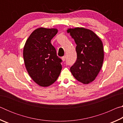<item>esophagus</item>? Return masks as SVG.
Segmentation results:
<instances>
[{
    "mask_svg": "<svg viewBox=\"0 0 123 123\" xmlns=\"http://www.w3.org/2000/svg\"><path fill=\"white\" fill-rule=\"evenodd\" d=\"M62 60L63 61H64L66 60V56H64L62 57Z\"/></svg>",
    "mask_w": 123,
    "mask_h": 123,
    "instance_id": "obj_1",
    "label": "esophagus"
}]
</instances>
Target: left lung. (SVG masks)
<instances>
[{"label": "left lung", "instance_id": "left-lung-1", "mask_svg": "<svg viewBox=\"0 0 123 123\" xmlns=\"http://www.w3.org/2000/svg\"><path fill=\"white\" fill-rule=\"evenodd\" d=\"M76 44L77 59L70 68L77 80L84 84L93 81L100 70L104 61L103 45L94 32L83 28L69 29Z\"/></svg>", "mask_w": 123, "mask_h": 123}]
</instances>
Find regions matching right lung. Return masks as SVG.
Here are the masks:
<instances>
[{
    "label": "right lung",
    "instance_id": "obj_1",
    "mask_svg": "<svg viewBox=\"0 0 123 123\" xmlns=\"http://www.w3.org/2000/svg\"><path fill=\"white\" fill-rule=\"evenodd\" d=\"M57 33L56 29H37L24 45L23 57L26 70L32 80L41 86L53 84L61 71L62 61L51 43Z\"/></svg>",
    "mask_w": 123,
    "mask_h": 123
}]
</instances>
